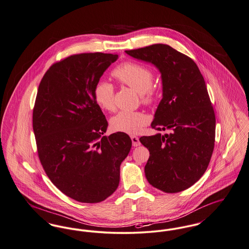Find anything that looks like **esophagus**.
Returning <instances> with one entry per match:
<instances>
[{
  "mask_svg": "<svg viewBox=\"0 0 249 249\" xmlns=\"http://www.w3.org/2000/svg\"><path fill=\"white\" fill-rule=\"evenodd\" d=\"M131 141H132V145L134 147H137V146L141 145L140 140H139V138L137 136H131Z\"/></svg>",
  "mask_w": 249,
  "mask_h": 249,
  "instance_id": "1",
  "label": "esophagus"
}]
</instances>
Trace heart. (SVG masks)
I'll return each mask as SVG.
<instances>
[{"instance_id":"obj_1","label":"heart","mask_w":249,"mask_h":249,"mask_svg":"<svg viewBox=\"0 0 249 249\" xmlns=\"http://www.w3.org/2000/svg\"><path fill=\"white\" fill-rule=\"evenodd\" d=\"M112 76L122 85L131 88L140 94L142 102L151 105L158 96L157 89L152 86L154 73L148 67L137 62H124L111 72ZM114 86L109 82L100 80L93 89V96L100 107L112 111L115 107ZM149 122L148 116L142 111H119L111 118L110 125L118 132L139 133Z\"/></svg>"}]
</instances>
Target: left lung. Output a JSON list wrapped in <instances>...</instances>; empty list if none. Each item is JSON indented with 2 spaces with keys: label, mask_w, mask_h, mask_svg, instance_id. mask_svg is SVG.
<instances>
[{
  "label": "left lung",
  "mask_w": 249,
  "mask_h": 249,
  "mask_svg": "<svg viewBox=\"0 0 249 249\" xmlns=\"http://www.w3.org/2000/svg\"><path fill=\"white\" fill-rule=\"evenodd\" d=\"M125 53L154 64L162 78L163 97L151 126L170 133L140 138L150 152L145 177L164 193L182 192L204 175L214 148L215 114L204 77L191 57L166 44Z\"/></svg>",
  "instance_id": "obj_1"
}]
</instances>
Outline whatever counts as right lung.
Wrapping results in <instances>:
<instances>
[{"label":"right lung","mask_w":249,"mask_h":249,"mask_svg":"<svg viewBox=\"0 0 249 249\" xmlns=\"http://www.w3.org/2000/svg\"><path fill=\"white\" fill-rule=\"evenodd\" d=\"M118 54L85 53L53 63L38 86L33 130L38 159L53 184L82 203H99L116 191L120 165L132 142L104 136L107 121L93 89Z\"/></svg>","instance_id":"right-lung-1"}]
</instances>
